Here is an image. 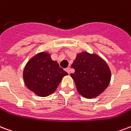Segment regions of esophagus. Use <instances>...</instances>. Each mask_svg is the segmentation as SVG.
<instances>
[{
    "label": "esophagus",
    "mask_w": 131,
    "mask_h": 131,
    "mask_svg": "<svg viewBox=\"0 0 131 131\" xmlns=\"http://www.w3.org/2000/svg\"><path fill=\"white\" fill-rule=\"evenodd\" d=\"M65 71H67V72L68 73H70V71H71V69H70L69 67L66 68V69H65Z\"/></svg>",
    "instance_id": "esophagus-1"
}]
</instances>
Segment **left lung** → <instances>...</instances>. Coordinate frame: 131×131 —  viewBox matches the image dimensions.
<instances>
[{
	"label": "left lung",
	"mask_w": 131,
	"mask_h": 131,
	"mask_svg": "<svg viewBox=\"0 0 131 131\" xmlns=\"http://www.w3.org/2000/svg\"><path fill=\"white\" fill-rule=\"evenodd\" d=\"M75 69L71 76L78 92L86 98L98 96L109 84L111 73L107 63L101 57L86 51L78 53L71 64Z\"/></svg>",
	"instance_id": "obj_1"
}]
</instances>
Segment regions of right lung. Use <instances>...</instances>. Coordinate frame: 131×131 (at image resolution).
<instances>
[{
  "mask_svg": "<svg viewBox=\"0 0 131 131\" xmlns=\"http://www.w3.org/2000/svg\"><path fill=\"white\" fill-rule=\"evenodd\" d=\"M68 73L53 61L47 51L35 55L28 61L23 71L26 86L40 97H47L56 90Z\"/></svg>",
  "mask_w": 131,
  "mask_h": 131,
  "instance_id": "right-lung-1",
  "label": "right lung"
}]
</instances>
